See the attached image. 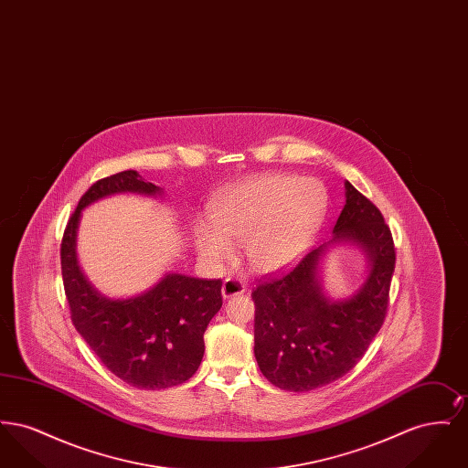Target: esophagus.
<instances>
[{
    "label": "esophagus",
    "instance_id": "esophagus-1",
    "mask_svg": "<svg viewBox=\"0 0 468 468\" xmlns=\"http://www.w3.org/2000/svg\"><path fill=\"white\" fill-rule=\"evenodd\" d=\"M244 291V281H240V279H233V277L224 279L223 288H221L223 298H233V296H237V294H242Z\"/></svg>",
    "mask_w": 468,
    "mask_h": 468
}]
</instances>
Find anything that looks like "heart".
I'll use <instances>...</instances> for the list:
<instances>
[{
	"mask_svg": "<svg viewBox=\"0 0 468 468\" xmlns=\"http://www.w3.org/2000/svg\"><path fill=\"white\" fill-rule=\"evenodd\" d=\"M328 208L324 186L315 178L265 174L224 189L210 207V222L197 224L201 260L221 267L244 247L245 261L258 271H277L311 247Z\"/></svg>",
	"mask_w": 468,
	"mask_h": 468,
	"instance_id": "heart-1",
	"label": "heart"
}]
</instances>
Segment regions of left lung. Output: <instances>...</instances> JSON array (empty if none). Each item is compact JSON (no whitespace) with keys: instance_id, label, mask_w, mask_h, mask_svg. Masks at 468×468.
I'll list each match as a JSON object with an SVG mask.
<instances>
[{"instance_id":"left-lung-1","label":"left lung","mask_w":468,"mask_h":468,"mask_svg":"<svg viewBox=\"0 0 468 468\" xmlns=\"http://www.w3.org/2000/svg\"><path fill=\"white\" fill-rule=\"evenodd\" d=\"M334 239L351 241L369 258L366 284L347 301L326 299L318 282L319 245L286 273L252 291L254 356L261 374L286 391H311L344 378L378 334L389 303L397 252L378 207L346 182V205Z\"/></svg>"}]
</instances>
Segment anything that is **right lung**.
<instances>
[{"label": "right lung", "mask_w": 468, "mask_h": 468, "mask_svg": "<svg viewBox=\"0 0 468 468\" xmlns=\"http://www.w3.org/2000/svg\"><path fill=\"white\" fill-rule=\"evenodd\" d=\"M159 197L153 182L126 170L94 182L71 214L61 242V271L73 326L113 376L138 389H165L193 378L205 353L203 334L223 307L221 279L166 273L154 288L112 300L88 282L77 261L82 210L105 197Z\"/></svg>", "instance_id": "add662e5"}]
</instances>
